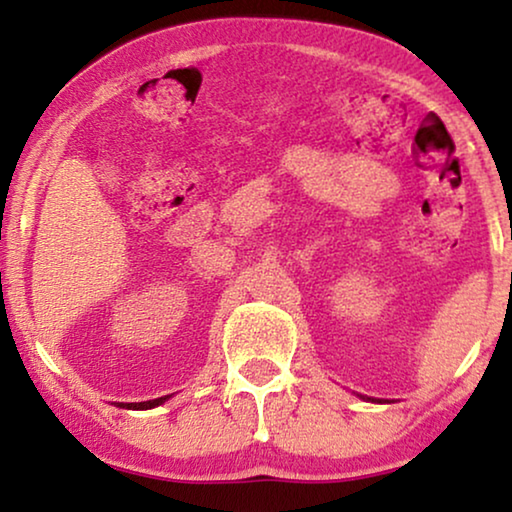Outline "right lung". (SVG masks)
<instances>
[{"mask_svg":"<svg viewBox=\"0 0 512 512\" xmlns=\"http://www.w3.org/2000/svg\"><path fill=\"white\" fill-rule=\"evenodd\" d=\"M167 401V396H163V398H156V401H146V403H128L125 405V408H156V405H160V403H165Z\"/></svg>","mask_w":512,"mask_h":512,"instance_id":"obj_1","label":"right lung"}]
</instances>
